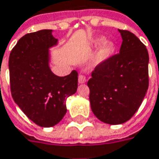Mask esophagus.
<instances>
[{
  "mask_svg": "<svg viewBox=\"0 0 159 159\" xmlns=\"http://www.w3.org/2000/svg\"><path fill=\"white\" fill-rule=\"evenodd\" d=\"M86 82V76L84 75H79L78 76V83L79 84H84Z\"/></svg>",
  "mask_w": 159,
  "mask_h": 159,
  "instance_id": "obj_1",
  "label": "esophagus"
}]
</instances>
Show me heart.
Wrapping results in <instances>:
<instances>
[{"label": "heart", "mask_w": 159, "mask_h": 159, "mask_svg": "<svg viewBox=\"0 0 159 159\" xmlns=\"http://www.w3.org/2000/svg\"><path fill=\"white\" fill-rule=\"evenodd\" d=\"M92 46L93 48H99L100 49L97 52L95 56V62L97 64L103 63L107 61L115 51V45L114 43L107 41L105 37H98L93 40Z\"/></svg>", "instance_id": "obj_1"}]
</instances>
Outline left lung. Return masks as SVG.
<instances>
[{"label":"left lung","instance_id":"obj_1","mask_svg":"<svg viewBox=\"0 0 159 159\" xmlns=\"http://www.w3.org/2000/svg\"><path fill=\"white\" fill-rule=\"evenodd\" d=\"M120 53L99 64L87 83L93 114L104 123L121 124L135 114L148 88V53L133 33L119 30Z\"/></svg>","mask_w":159,"mask_h":159}]
</instances>
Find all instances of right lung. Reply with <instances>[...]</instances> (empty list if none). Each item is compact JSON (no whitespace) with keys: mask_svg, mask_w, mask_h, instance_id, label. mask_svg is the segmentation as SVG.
Returning <instances> with one entry per match:
<instances>
[{"mask_svg":"<svg viewBox=\"0 0 159 159\" xmlns=\"http://www.w3.org/2000/svg\"><path fill=\"white\" fill-rule=\"evenodd\" d=\"M57 44L52 30L23 36L9 57L10 84L16 104L34 123L55 126L66 113V101L77 90L78 74L57 76L49 67V48Z\"/></svg>","mask_w":159,"mask_h":159,"instance_id":"right-lung-1","label":"right lung"}]
</instances>
